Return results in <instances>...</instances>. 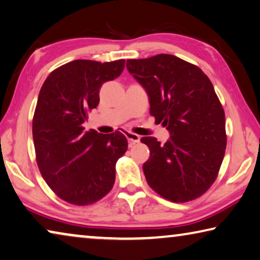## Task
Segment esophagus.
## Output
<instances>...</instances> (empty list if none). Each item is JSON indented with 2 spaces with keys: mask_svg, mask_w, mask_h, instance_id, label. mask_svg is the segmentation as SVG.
Returning a JSON list of instances; mask_svg holds the SVG:
<instances>
[{
  "mask_svg": "<svg viewBox=\"0 0 260 260\" xmlns=\"http://www.w3.org/2000/svg\"><path fill=\"white\" fill-rule=\"evenodd\" d=\"M125 137L127 138V140H128L131 147L133 146V145H135V143H139L140 142V137H139V135L135 134V133H132V132H125Z\"/></svg>",
  "mask_w": 260,
  "mask_h": 260,
  "instance_id": "esophagus-1",
  "label": "esophagus"
}]
</instances>
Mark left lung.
Here are the masks:
<instances>
[{
    "label": "left lung",
    "mask_w": 260,
    "mask_h": 260,
    "mask_svg": "<svg viewBox=\"0 0 260 260\" xmlns=\"http://www.w3.org/2000/svg\"><path fill=\"white\" fill-rule=\"evenodd\" d=\"M131 75L149 97L150 114L170 133L164 145L145 137L147 183L166 199L186 203L215 182L224 157V111L212 82L197 66L170 54L127 60Z\"/></svg>",
    "instance_id": "1"
}]
</instances>
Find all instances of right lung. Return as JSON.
Masks as SVG:
<instances>
[{
    "mask_svg": "<svg viewBox=\"0 0 260 260\" xmlns=\"http://www.w3.org/2000/svg\"><path fill=\"white\" fill-rule=\"evenodd\" d=\"M123 67L125 60H74L49 74L40 89L32 121L37 164L53 192L69 204H93L113 187L127 139L118 131H84L83 123L100 103L102 84Z\"/></svg>",
    "mask_w": 260,
    "mask_h": 260,
    "instance_id": "add662e5",
    "label": "right lung"
}]
</instances>
